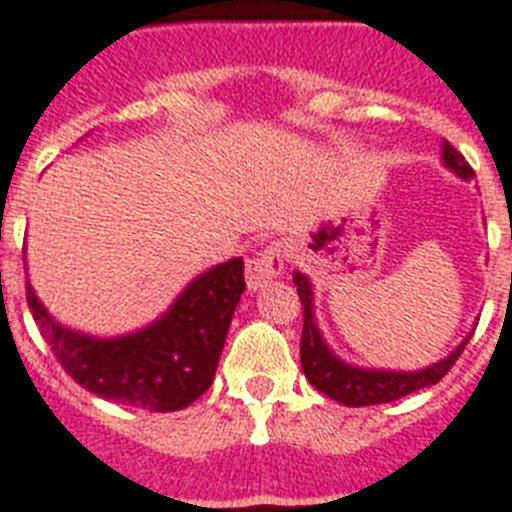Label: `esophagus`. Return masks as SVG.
Listing matches in <instances>:
<instances>
[{"instance_id": "34e87169", "label": "esophagus", "mask_w": 512, "mask_h": 512, "mask_svg": "<svg viewBox=\"0 0 512 512\" xmlns=\"http://www.w3.org/2000/svg\"><path fill=\"white\" fill-rule=\"evenodd\" d=\"M285 269V261H282V251L277 246H269L264 251H259L253 259L246 261V282L248 290L256 293V290H264L272 280H277Z\"/></svg>"}]
</instances>
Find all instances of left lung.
Instances as JSON below:
<instances>
[{"label": "left lung", "instance_id": "left-lung-1", "mask_svg": "<svg viewBox=\"0 0 512 512\" xmlns=\"http://www.w3.org/2000/svg\"><path fill=\"white\" fill-rule=\"evenodd\" d=\"M442 164L447 170L455 172L460 180H471L474 170L471 164L463 159L460 151H455L447 141H442ZM293 282L298 285V295L303 303V335H301V366L303 374L316 390L324 392L327 398L337 400V403L348 405V408H361V405H379L400 400L411 392L432 387L439 379L445 377L447 371L453 369V363L466 348V342L471 335L460 342L458 348L445 356L442 361L424 366L416 371H395V369H366V366H356V363L342 361L335 356V350L329 348L324 340L322 329L316 324L314 314V287L306 274L293 272Z\"/></svg>", "mask_w": 512, "mask_h": 512}]
</instances>
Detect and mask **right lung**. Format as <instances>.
Returning a JSON list of instances; mask_svg holds the SVG:
<instances>
[{
    "instance_id": "1",
    "label": "right lung",
    "mask_w": 512,
    "mask_h": 512,
    "mask_svg": "<svg viewBox=\"0 0 512 512\" xmlns=\"http://www.w3.org/2000/svg\"><path fill=\"white\" fill-rule=\"evenodd\" d=\"M243 290V259L211 266L183 287L159 319L120 337L65 327L38 301L31 282L25 298L41 335L75 382L112 403L164 413L188 408L211 387Z\"/></svg>"
}]
</instances>
